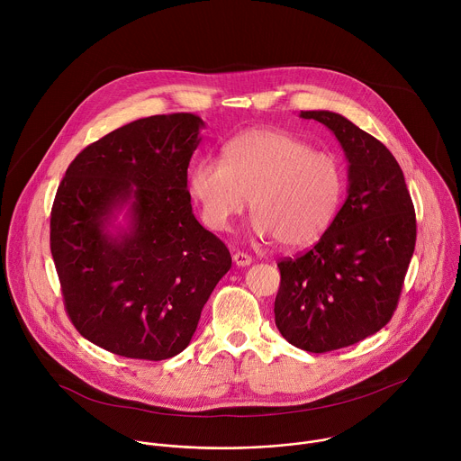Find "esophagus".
Returning a JSON list of instances; mask_svg holds the SVG:
<instances>
[{"label":"esophagus","mask_w":461,"mask_h":461,"mask_svg":"<svg viewBox=\"0 0 461 461\" xmlns=\"http://www.w3.org/2000/svg\"><path fill=\"white\" fill-rule=\"evenodd\" d=\"M233 262H235L239 268H246V267L251 265V257L248 253L237 251V253H233Z\"/></svg>","instance_id":"obj_1"}]
</instances>
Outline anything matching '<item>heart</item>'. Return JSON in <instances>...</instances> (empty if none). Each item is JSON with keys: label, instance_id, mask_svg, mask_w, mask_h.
<instances>
[{"label": "heart", "instance_id": "obj_1", "mask_svg": "<svg viewBox=\"0 0 461 461\" xmlns=\"http://www.w3.org/2000/svg\"><path fill=\"white\" fill-rule=\"evenodd\" d=\"M222 157L199 158L187 173L189 193L208 228L230 230L249 203L257 239L297 249L332 224L345 187L332 155L279 129H251L231 139Z\"/></svg>", "mask_w": 461, "mask_h": 461}]
</instances>
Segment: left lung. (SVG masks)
I'll use <instances>...</instances> for the list:
<instances>
[{
  "label": "left lung",
  "mask_w": 461,
  "mask_h": 461,
  "mask_svg": "<svg viewBox=\"0 0 461 461\" xmlns=\"http://www.w3.org/2000/svg\"><path fill=\"white\" fill-rule=\"evenodd\" d=\"M336 135L348 162L347 201L319 242L279 262L276 324L294 347L322 354L379 332L398 306L416 246V215L393 155L332 111H301Z\"/></svg>",
  "instance_id": "1"
}]
</instances>
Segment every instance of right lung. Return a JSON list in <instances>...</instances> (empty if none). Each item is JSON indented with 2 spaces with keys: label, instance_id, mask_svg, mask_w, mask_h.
Here are the masks:
<instances>
[{
  "label": "right lung",
  "instance_id": "1",
  "mask_svg": "<svg viewBox=\"0 0 461 461\" xmlns=\"http://www.w3.org/2000/svg\"><path fill=\"white\" fill-rule=\"evenodd\" d=\"M204 127L191 113L135 120L87 146L58 185L50 251L65 308L116 356L180 354L231 268L191 210L187 166Z\"/></svg>",
  "mask_w": 461,
  "mask_h": 461
}]
</instances>
